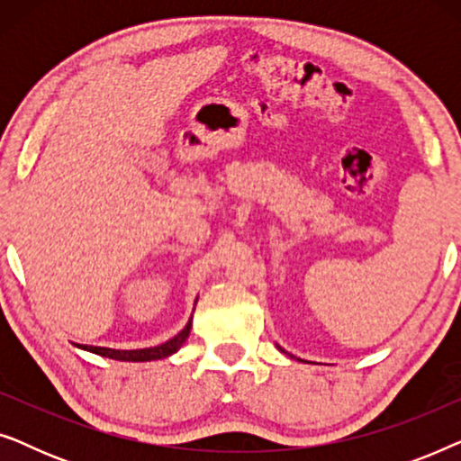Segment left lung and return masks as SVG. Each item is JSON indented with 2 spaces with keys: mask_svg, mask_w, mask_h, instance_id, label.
Here are the masks:
<instances>
[{
  "mask_svg": "<svg viewBox=\"0 0 461 461\" xmlns=\"http://www.w3.org/2000/svg\"><path fill=\"white\" fill-rule=\"evenodd\" d=\"M276 348H279V350H281V346H276ZM281 352H285V350H281Z\"/></svg>",
  "mask_w": 461,
  "mask_h": 461,
  "instance_id": "8db88e82",
  "label": "left lung"
}]
</instances>
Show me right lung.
I'll return each instance as SVG.
<instances>
[{
  "instance_id": "right-lung-1",
  "label": "right lung",
  "mask_w": 461,
  "mask_h": 461,
  "mask_svg": "<svg viewBox=\"0 0 461 461\" xmlns=\"http://www.w3.org/2000/svg\"><path fill=\"white\" fill-rule=\"evenodd\" d=\"M197 304V300H194ZM194 312V308H193ZM193 330V314L188 319V323L185 325V330L176 333L174 338H169L167 342H163L159 346H150V348H136V350H119V348H106V346H87V344H75L81 350L94 352V355L106 357V358H115V361H130V363H147V361H157V358H167L172 357L174 352H178L182 346H185L188 333Z\"/></svg>"
}]
</instances>
